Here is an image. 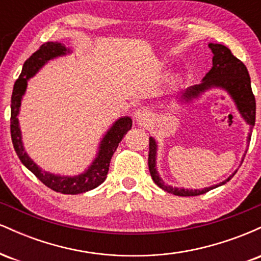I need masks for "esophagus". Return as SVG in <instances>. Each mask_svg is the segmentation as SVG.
I'll list each match as a JSON object with an SVG mask.
<instances>
[{"label": "esophagus", "mask_w": 261, "mask_h": 261, "mask_svg": "<svg viewBox=\"0 0 261 261\" xmlns=\"http://www.w3.org/2000/svg\"><path fill=\"white\" fill-rule=\"evenodd\" d=\"M135 119L140 125H147L152 119V113L149 112L147 108H141L135 113Z\"/></svg>", "instance_id": "34e87169"}]
</instances>
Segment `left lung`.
Instances as JSON below:
<instances>
[{
    "mask_svg": "<svg viewBox=\"0 0 261 261\" xmlns=\"http://www.w3.org/2000/svg\"><path fill=\"white\" fill-rule=\"evenodd\" d=\"M208 47L211 49L214 58H212V68L206 73L203 77L202 82L200 85L191 86L181 94L180 99L184 101H190L194 98L200 97V94L206 92L210 88H222L232 97L234 100L237 109L241 113L242 118L244 119L248 124L250 125V133L253 130V126L255 125V112L256 104L255 97H254L253 91H251L250 77L248 73L247 67L239 59H237L230 50L227 46L221 44H208ZM251 135H248V143L250 142ZM245 155V154H244ZM155 157H157V142L153 137H149V152H148V168L151 173L152 179L155 184L164 191L170 194H174L178 196H197L201 194L207 193L212 189L221 187L226 184L232 179V176L236 174V172L232 175H229L226 180H223L220 184L214 185V187L205 188V189H179L173 188L170 185L164 184L158 174L157 168H155Z\"/></svg>",
    "mask_w": 261,
    "mask_h": 261,
    "instance_id": "obj_1",
    "label": "left lung"
}]
</instances>
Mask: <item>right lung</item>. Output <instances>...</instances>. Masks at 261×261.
Wrapping results in <instances>:
<instances>
[{
    "label": "right lung",
    "instance_id": "1",
    "mask_svg": "<svg viewBox=\"0 0 261 261\" xmlns=\"http://www.w3.org/2000/svg\"><path fill=\"white\" fill-rule=\"evenodd\" d=\"M70 50L61 43H45L24 62L19 79L16 81L13 87V93L11 98V137L13 142V147L16 153L19 157L20 162L47 188L53 189L56 193L61 194H82L92 189L99 187L106 180L108 170H109L110 160H112L114 152L118 148L119 143L122 137L133 126V120L128 116H124L116 120L113 126L107 131L103 140L100 141L99 151L97 157L94 158L93 163L88 167L82 174L76 176H61L51 174L39 168L37 164L31 160L27 152L24 151L22 142V134H20L19 122H18V114L22 97L27 89V82L31 77L40 70L49 60L58 58V56L66 55Z\"/></svg>",
    "mask_w": 261,
    "mask_h": 261
}]
</instances>
